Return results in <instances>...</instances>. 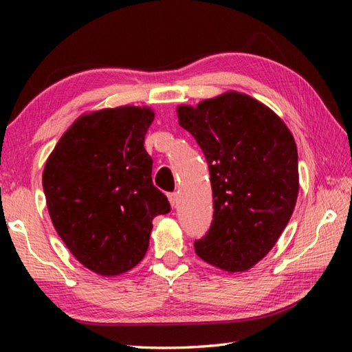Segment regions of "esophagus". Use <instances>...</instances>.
<instances>
[{
	"mask_svg": "<svg viewBox=\"0 0 352 352\" xmlns=\"http://www.w3.org/2000/svg\"><path fill=\"white\" fill-rule=\"evenodd\" d=\"M168 198H169V203H170V206H172V207H175V206H177V203H178V193H177V192H174V193H169Z\"/></svg>",
	"mask_w": 352,
	"mask_h": 352,
	"instance_id": "34e87169",
	"label": "esophagus"
}]
</instances>
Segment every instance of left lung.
<instances>
[{"mask_svg": "<svg viewBox=\"0 0 352 352\" xmlns=\"http://www.w3.org/2000/svg\"><path fill=\"white\" fill-rule=\"evenodd\" d=\"M177 113L206 155L214 199L210 230L195 252L230 274L248 271L274 248L294 213L295 139L271 109L234 91Z\"/></svg>", "mask_w": 352, "mask_h": 352, "instance_id": "obj_1", "label": "left lung"}]
</instances>
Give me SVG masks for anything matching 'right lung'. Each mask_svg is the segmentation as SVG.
I'll list each match as a JSON object with an SVG mask.
<instances>
[{"label":"right lung","mask_w":352,"mask_h":352,"mask_svg":"<svg viewBox=\"0 0 352 352\" xmlns=\"http://www.w3.org/2000/svg\"><path fill=\"white\" fill-rule=\"evenodd\" d=\"M149 107L102 109L76 119L45 163L42 184L52 226L81 265L102 276L145 257L153 219L170 210L153 184L144 148Z\"/></svg>","instance_id":"right-lung-1"}]
</instances>
